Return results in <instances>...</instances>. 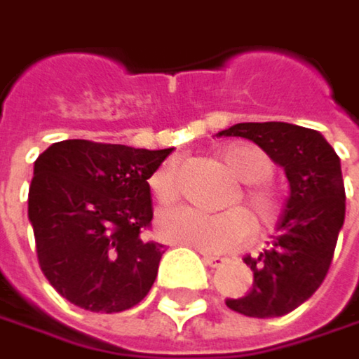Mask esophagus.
I'll return each instance as SVG.
<instances>
[{
    "label": "esophagus",
    "instance_id": "obj_1",
    "mask_svg": "<svg viewBox=\"0 0 359 359\" xmlns=\"http://www.w3.org/2000/svg\"><path fill=\"white\" fill-rule=\"evenodd\" d=\"M203 261H205L210 267H215V269H217V267H222V265H224L228 259H224V257H217V255H203Z\"/></svg>",
    "mask_w": 359,
    "mask_h": 359
}]
</instances>
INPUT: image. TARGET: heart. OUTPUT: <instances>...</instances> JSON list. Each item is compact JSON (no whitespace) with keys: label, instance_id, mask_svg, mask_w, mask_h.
I'll list each match as a JSON object with an SVG mask.
<instances>
[{"label":"heart","instance_id":"obj_1","mask_svg":"<svg viewBox=\"0 0 359 359\" xmlns=\"http://www.w3.org/2000/svg\"><path fill=\"white\" fill-rule=\"evenodd\" d=\"M224 164L238 180L246 182L243 199L259 226H273L281 212V199L267 182L273 177L271 158L248 142H232L219 149ZM154 197L160 203H172L180 193L177 162L162 164L149 179ZM158 234L175 245L191 246L201 252H230L250 241L255 226L252 217L243 208L210 213L197 208H175L158 215Z\"/></svg>","mask_w":359,"mask_h":359}]
</instances>
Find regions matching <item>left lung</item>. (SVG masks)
I'll return each mask as SVG.
<instances>
[{"mask_svg":"<svg viewBox=\"0 0 359 359\" xmlns=\"http://www.w3.org/2000/svg\"><path fill=\"white\" fill-rule=\"evenodd\" d=\"M215 135L257 144L287 177L290 197L271 246L243 259L255 277L252 290L226 300L245 316H283L318 290L333 261L345 219L341 160L323 133L292 123H236Z\"/></svg>","mask_w":359,"mask_h":359,"instance_id":"1","label":"left lung"}]
</instances>
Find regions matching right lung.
I'll list each match as a JSON object with an SVG mask.
<instances>
[{"mask_svg": "<svg viewBox=\"0 0 359 359\" xmlns=\"http://www.w3.org/2000/svg\"><path fill=\"white\" fill-rule=\"evenodd\" d=\"M170 151L65 140L36 158L28 219L39 265L65 300L121 312L146 298L164 252L142 236L154 215L147 179Z\"/></svg>", "mask_w": 359, "mask_h": 359, "instance_id": "add662e5", "label": "right lung"}]
</instances>
